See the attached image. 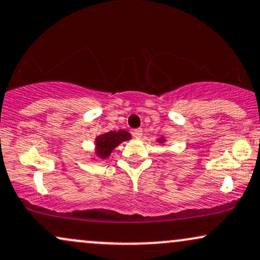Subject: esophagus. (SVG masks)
Here are the masks:
<instances>
[{
    "label": "esophagus",
    "instance_id": "obj_1",
    "mask_svg": "<svg viewBox=\"0 0 260 260\" xmlns=\"http://www.w3.org/2000/svg\"><path fill=\"white\" fill-rule=\"evenodd\" d=\"M133 137L136 139H140L143 137V129H140V128H138V129H134L133 131Z\"/></svg>",
    "mask_w": 260,
    "mask_h": 260
}]
</instances>
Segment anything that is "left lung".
Listing matches in <instances>:
<instances>
[{"label": "left lung", "mask_w": 260, "mask_h": 260, "mask_svg": "<svg viewBox=\"0 0 260 260\" xmlns=\"http://www.w3.org/2000/svg\"><path fill=\"white\" fill-rule=\"evenodd\" d=\"M162 140H164V139H161V140H160V142H162Z\"/></svg>", "instance_id": "left-lung-1"}]
</instances>
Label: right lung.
Returning <instances> with one entry per match:
<instances>
[{"mask_svg":"<svg viewBox=\"0 0 260 260\" xmlns=\"http://www.w3.org/2000/svg\"><path fill=\"white\" fill-rule=\"evenodd\" d=\"M131 139V134L126 131H111V132L104 133L95 139L96 144V155L100 158H106L110 156L111 151L118 144L124 142V140Z\"/></svg>","mask_w":260,"mask_h":260,"instance_id":"obj_1","label":"right lung"}]
</instances>
